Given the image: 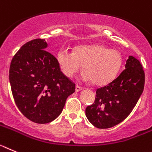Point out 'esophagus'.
<instances>
[{"mask_svg": "<svg viewBox=\"0 0 152 152\" xmlns=\"http://www.w3.org/2000/svg\"><path fill=\"white\" fill-rule=\"evenodd\" d=\"M83 89V88H82L81 86H78V85H76V92H79V91H81V90Z\"/></svg>", "mask_w": 152, "mask_h": 152, "instance_id": "34e87169", "label": "esophagus"}]
</instances>
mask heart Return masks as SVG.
Returning <instances> with one entry per match:
<instances>
[{"mask_svg": "<svg viewBox=\"0 0 152 152\" xmlns=\"http://www.w3.org/2000/svg\"><path fill=\"white\" fill-rule=\"evenodd\" d=\"M57 61L62 73L73 77L83 66L82 79L96 86L108 84L116 77L122 64L118 50L101 45L79 46L72 52L66 48L58 51Z\"/></svg>", "mask_w": 152, "mask_h": 152, "instance_id": "heart-1", "label": "heart"}]
</instances>
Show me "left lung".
<instances>
[{
    "instance_id": "1",
    "label": "left lung",
    "mask_w": 152,
    "mask_h": 152,
    "mask_svg": "<svg viewBox=\"0 0 152 152\" xmlns=\"http://www.w3.org/2000/svg\"><path fill=\"white\" fill-rule=\"evenodd\" d=\"M144 85L142 64L129 56L122 73L109 84L96 90L95 102L86 109V117L99 129L117 125L133 110L142 94Z\"/></svg>"
}]
</instances>
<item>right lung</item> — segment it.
Wrapping results in <instances>:
<instances>
[{"label": "right lung", "instance_id": "right-lung-1", "mask_svg": "<svg viewBox=\"0 0 152 152\" xmlns=\"http://www.w3.org/2000/svg\"><path fill=\"white\" fill-rule=\"evenodd\" d=\"M45 39L23 45L12 59L9 79L15 103L23 115L47 124L62 112L75 84L63 74L57 59L47 51Z\"/></svg>", "mask_w": 152, "mask_h": 152}]
</instances>
